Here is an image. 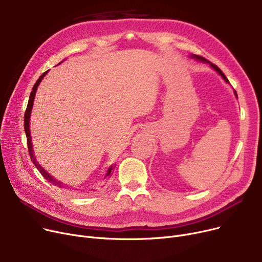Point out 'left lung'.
Here are the masks:
<instances>
[{
	"label": "left lung",
	"instance_id": "1",
	"mask_svg": "<svg viewBox=\"0 0 262 262\" xmlns=\"http://www.w3.org/2000/svg\"><path fill=\"white\" fill-rule=\"evenodd\" d=\"M191 57H193V58H196V59H199L200 61H204V62H208L213 69H214V70L220 74V75H221L224 79H225V81H227V82H229V80L227 79V77L224 75V73L221 71V69H219L215 64H213V63H211V62H209L208 60H206L204 57H202V56H198V55H191ZM235 94H236V96H237V98H238V95H237V92L235 91Z\"/></svg>",
	"mask_w": 262,
	"mask_h": 262
}]
</instances>
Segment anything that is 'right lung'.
Segmentation results:
<instances>
[{
  "label": "right lung",
  "instance_id": "1",
  "mask_svg": "<svg viewBox=\"0 0 262 262\" xmlns=\"http://www.w3.org/2000/svg\"><path fill=\"white\" fill-rule=\"evenodd\" d=\"M47 73H48V71H47V72H45L42 75H41V76L38 78V80L36 81V84L34 85V87H33V91L31 92L30 100H29V104H27V107H26V110H25V115H24V129H25V134H26V139H27V147H29V153H30V156H31V159H32V161H33V163H34V166L38 169V171H39L41 174H42V176L46 178V180H47L48 182H50L51 184H53V185H55V186H57V187L62 188V187H63V185H62L61 183L57 182L56 180H55V178H53V177H52L48 172H46V171H45V169H42V167H41L40 164L36 161V158L34 157L33 145H32V139H31V132H30V117H31V113H32V108H33V103H34V99H35V94H36L37 87H38V85L40 84L41 79H42V78L45 77V75H46ZM112 170H113V167H110V168L108 169V171H107L106 176H109V175H110V172H112Z\"/></svg>",
  "mask_w": 262,
  "mask_h": 262
}]
</instances>
